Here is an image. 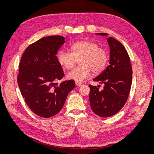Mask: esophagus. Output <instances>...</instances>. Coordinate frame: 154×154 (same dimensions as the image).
<instances>
[{"instance_id":"obj_1","label":"esophagus","mask_w":154,"mask_h":154,"mask_svg":"<svg viewBox=\"0 0 154 154\" xmlns=\"http://www.w3.org/2000/svg\"><path fill=\"white\" fill-rule=\"evenodd\" d=\"M75 84H76V85L77 86H82L83 85V84H82V83H81V82H77V81H75Z\"/></svg>"}]
</instances>
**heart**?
Returning a JSON list of instances; mask_svg holds the SVG:
<instances>
[{"label":"heart","instance_id":"1","mask_svg":"<svg viewBox=\"0 0 154 154\" xmlns=\"http://www.w3.org/2000/svg\"><path fill=\"white\" fill-rule=\"evenodd\" d=\"M71 52L61 49L57 54L58 63L66 69L72 68L77 60L80 66L76 67L67 74L68 79L82 82L92 74L101 72L108 63V55L106 50L99 48L94 42L82 40L76 42L70 47Z\"/></svg>","mask_w":154,"mask_h":154}]
</instances>
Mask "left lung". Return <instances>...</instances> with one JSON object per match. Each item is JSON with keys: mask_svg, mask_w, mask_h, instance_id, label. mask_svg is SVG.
I'll return each instance as SVG.
<instances>
[{"mask_svg": "<svg viewBox=\"0 0 154 154\" xmlns=\"http://www.w3.org/2000/svg\"><path fill=\"white\" fill-rule=\"evenodd\" d=\"M107 36V33H97ZM109 47V62L106 68L94 81L103 83L99 91L96 86L89 85L90 103L93 112L103 118L117 113L126 103L132 81V68L130 57L119 41L112 37L106 38Z\"/></svg>", "mask_w": 154, "mask_h": 154, "instance_id": "8db88e82", "label": "left lung"}]
</instances>
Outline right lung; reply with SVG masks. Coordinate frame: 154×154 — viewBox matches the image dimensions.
Returning <instances> with one entry per match:
<instances>
[{"label": "right lung", "mask_w": 154, "mask_h": 154, "mask_svg": "<svg viewBox=\"0 0 154 154\" xmlns=\"http://www.w3.org/2000/svg\"><path fill=\"white\" fill-rule=\"evenodd\" d=\"M64 42L61 36L44 37L26 48L19 63L21 94L31 110L42 118L57 115L75 86L73 80L57 82L64 76L56 55Z\"/></svg>", "instance_id": "1"}]
</instances>
